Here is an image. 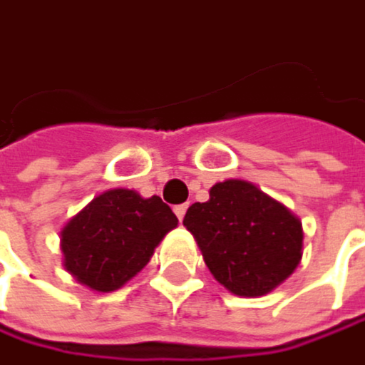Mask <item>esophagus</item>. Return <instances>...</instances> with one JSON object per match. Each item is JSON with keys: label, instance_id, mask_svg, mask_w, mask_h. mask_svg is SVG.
Listing matches in <instances>:
<instances>
[{"label": "esophagus", "instance_id": "34e87169", "mask_svg": "<svg viewBox=\"0 0 365 365\" xmlns=\"http://www.w3.org/2000/svg\"><path fill=\"white\" fill-rule=\"evenodd\" d=\"M186 212H188V205H177V207H175V216L179 218V222H181V220H184Z\"/></svg>", "mask_w": 365, "mask_h": 365}]
</instances>
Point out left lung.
Wrapping results in <instances>:
<instances>
[{"label":"left lung","mask_w":365,"mask_h":365,"mask_svg":"<svg viewBox=\"0 0 365 365\" xmlns=\"http://www.w3.org/2000/svg\"><path fill=\"white\" fill-rule=\"evenodd\" d=\"M184 227L212 276L237 297L272 293L302 263V220L246 179L218 181L210 201L188 207Z\"/></svg>","instance_id":"obj_1"}]
</instances>
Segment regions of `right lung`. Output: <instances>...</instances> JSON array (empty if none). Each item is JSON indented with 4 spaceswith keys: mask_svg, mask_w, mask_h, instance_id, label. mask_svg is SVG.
<instances>
[{
    "mask_svg": "<svg viewBox=\"0 0 365 365\" xmlns=\"http://www.w3.org/2000/svg\"><path fill=\"white\" fill-rule=\"evenodd\" d=\"M177 216L160 197L113 188L89 201L61 229L63 269L96 293H110L132 280Z\"/></svg>",
    "mask_w": 365,
    "mask_h": 365,
    "instance_id": "1",
    "label": "right lung"
}]
</instances>
